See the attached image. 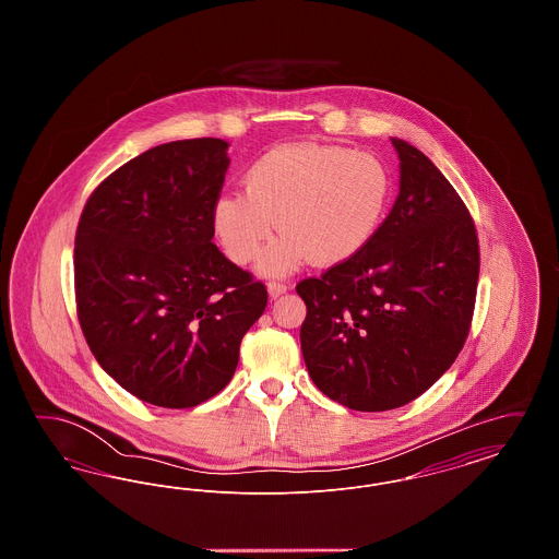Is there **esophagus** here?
Returning a JSON list of instances; mask_svg holds the SVG:
<instances>
[{
	"label": "esophagus",
	"instance_id": "esophagus-1",
	"mask_svg": "<svg viewBox=\"0 0 559 559\" xmlns=\"http://www.w3.org/2000/svg\"><path fill=\"white\" fill-rule=\"evenodd\" d=\"M287 285L285 283H276V281H272V283H267V293H270V297H281L283 293H287Z\"/></svg>",
	"mask_w": 559,
	"mask_h": 559
}]
</instances>
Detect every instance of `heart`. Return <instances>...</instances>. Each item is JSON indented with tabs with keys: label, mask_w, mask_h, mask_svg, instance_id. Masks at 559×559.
Returning <instances> with one entry per match:
<instances>
[{
	"label": "heart",
	"mask_w": 559,
	"mask_h": 559,
	"mask_svg": "<svg viewBox=\"0 0 559 559\" xmlns=\"http://www.w3.org/2000/svg\"><path fill=\"white\" fill-rule=\"evenodd\" d=\"M242 192L222 194L212 210L215 239L235 264H249L272 235L260 272L285 276L310 258L337 266L362 253L383 228L396 194L390 165L337 144H285L242 174Z\"/></svg>",
	"instance_id": "b5f03b06"
}]
</instances>
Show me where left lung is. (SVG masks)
<instances>
[{
  "mask_svg": "<svg viewBox=\"0 0 559 559\" xmlns=\"http://www.w3.org/2000/svg\"><path fill=\"white\" fill-rule=\"evenodd\" d=\"M400 192L371 245L295 289L308 314L299 340L320 392L352 411L421 396L467 340L479 249L474 219L442 171L392 138Z\"/></svg>",
  "mask_w": 559,
  "mask_h": 559,
  "instance_id": "1",
  "label": "left lung"
}]
</instances>
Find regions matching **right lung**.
Masks as SVG:
<instances>
[{
  "label": "right lung",
  "instance_id": "add662e5",
  "mask_svg": "<svg viewBox=\"0 0 559 559\" xmlns=\"http://www.w3.org/2000/svg\"><path fill=\"white\" fill-rule=\"evenodd\" d=\"M226 151L219 138L148 148L92 192L78 226L85 342L123 390L163 408L222 392L266 310V287L213 245Z\"/></svg>",
  "mask_w": 559,
  "mask_h": 559
}]
</instances>
